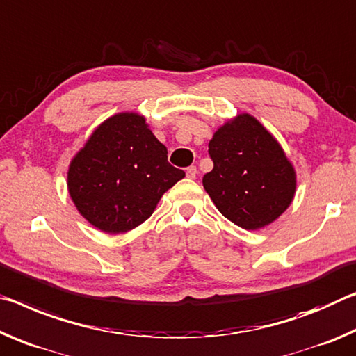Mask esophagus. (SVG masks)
<instances>
[{
	"label": "esophagus",
	"instance_id": "obj_1",
	"mask_svg": "<svg viewBox=\"0 0 356 356\" xmlns=\"http://www.w3.org/2000/svg\"><path fill=\"white\" fill-rule=\"evenodd\" d=\"M186 175H188V178L194 179V178L197 177V167H195V165L188 167V170H186Z\"/></svg>",
	"mask_w": 356,
	"mask_h": 356
}]
</instances>
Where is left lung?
Wrapping results in <instances>:
<instances>
[{
	"label": "left lung",
	"instance_id": "left-lung-1",
	"mask_svg": "<svg viewBox=\"0 0 356 356\" xmlns=\"http://www.w3.org/2000/svg\"><path fill=\"white\" fill-rule=\"evenodd\" d=\"M214 162L203 188L219 213L244 230L270 225L293 202L295 167L281 143L249 113H238L213 134Z\"/></svg>",
	"mask_w": 356,
	"mask_h": 356
}]
</instances>
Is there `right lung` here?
<instances>
[{"mask_svg": "<svg viewBox=\"0 0 356 356\" xmlns=\"http://www.w3.org/2000/svg\"><path fill=\"white\" fill-rule=\"evenodd\" d=\"M186 177L167 161V148L147 118L120 112L102 121L67 168L77 211L97 230L118 235L154 213L164 192Z\"/></svg>", "mask_w": 356, "mask_h": 356, "instance_id": "right-lung-1", "label": "right lung"}]
</instances>
